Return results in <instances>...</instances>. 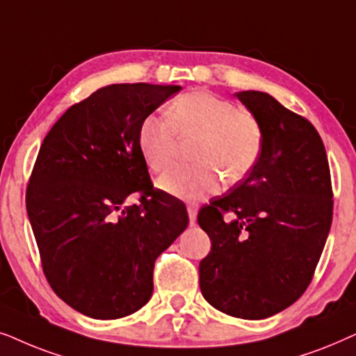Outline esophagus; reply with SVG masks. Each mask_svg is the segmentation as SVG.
Wrapping results in <instances>:
<instances>
[{
	"label": "esophagus",
	"mask_w": 356,
	"mask_h": 356,
	"mask_svg": "<svg viewBox=\"0 0 356 356\" xmlns=\"http://www.w3.org/2000/svg\"><path fill=\"white\" fill-rule=\"evenodd\" d=\"M187 213H188V218H191V222L192 225H195L197 221V213H198V207L193 205V203H188L187 205Z\"/></svg>",
	"instance_id": "34e87169"
}]
</instances>
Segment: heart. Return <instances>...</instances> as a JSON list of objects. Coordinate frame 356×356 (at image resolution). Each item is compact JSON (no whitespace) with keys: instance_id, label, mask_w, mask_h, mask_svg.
Listing matches in <instances>:
<instances>
[{"instance_id":"heart-1","label":"heart","mask_w":356,"mask_h":356,"mask_svg":"<svg viewBox=\"0 0 356 356\" xmlns=\"http://www.w3.org/2000/svg\"><path fill=\"white\" fill-rule=\"evenodd\" d=\"M179 136H198L195 165H177L161 175L158 186L170 195L193 200L245 177L262 154L264 134L257 118L236 104L208 91L182 94L168 117L148 115L141 122L138 145L146 164L163 172L174 163Z\"/></svg>"}]
</instances>
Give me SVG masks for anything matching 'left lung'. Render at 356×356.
<instances>
[{
    "label": "left lung",
    "instance_id": "left-lung-1",
    "mask_svg": "<svg viewBox=\"0 0 356 356\" xmlns=\"http://www.w3.org/2000/svg\"><path fill=\"white\" fill-rule=\"evenodd\" d=\"M234 96L262 127V154L248 177L198 211L211 241L198 270L213 307L257 321L286 309L311 283L332 225V186L311 122L267 92Z\"/></svg>",
    "mask_w": 356,
    "mask_h": 356
}]
</instances>
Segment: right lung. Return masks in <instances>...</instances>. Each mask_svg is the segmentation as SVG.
I'll return each mask as SVG.
<instances>
[{"instance_id":"1","label":"right lung","mask_w":356,"mask_h":356,"mask_svg":"<svg viewBox=\"0 0 356 356\" xmlns=\"http://www.w3.org/2000/svg\"><path fill=\"white\" fill-rule=\"evenodd\" d=\"M181 86L108 84L70 107L45 136L26 193L45 277L92 319L134 314L153 295L154 260L188 225L187 208L154 191L141 122ZM134 193L138 206H125Z\"/></svg>"}]
</instances>
